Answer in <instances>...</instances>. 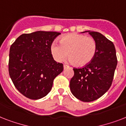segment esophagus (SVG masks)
Segmentation results:
<instances>
[{
	"label": "esophagus",
	"instance_id": "obj_1",
	"mask_svg": "<svg viewBox=\"0 0 126 126\" xmlns=\"http://www.w3.org/2000/svg\"><path fill=\"white\" fill-rule=\"evenodd\" d=\"M69 66H68V65H63V68H64V69H67V68H69Z\"/></svg>",
	"mask_w": 126,
	"mask_h": 126
}]
</instances>
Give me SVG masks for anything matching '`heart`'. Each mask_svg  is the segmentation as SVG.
Returning a JSON list of instances; mask_svg holds the SVG:
<instances>
[{
    "instance_id": "b5f03b06",
    "label": "heart",
    "mask_w": 126,
    "mask_h": 126,
    "mask_svg": "<svg viewBox=\"0 0 126 126\" xmlns=\"http://www.w3.org/2000/svg\"><path fill=\"white\" fill-rule=\"evenodd\" d=\"M97 44L92 37L78 33H71L63 36L59 44L53 42L51 51L57 61H63L69 56V61L78 67L88 65L97 52Z\"/></svg>"
}]
</instances>
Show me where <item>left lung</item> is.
Returning a JSON list of instances; mask_svg holds the SVG:
<instances>
[{
    "instance_id": "8db88e82",
    "label": "left lung",
    "mask_w": 126,
    "mask_h": 126,
    "mask_svg": "<svg viewBox=\"0 0 126 126\" xmlns=\"http://www.w3.org/2000/svg\"><path fill=\"white\" fill-rule=\"evenodd\" d=\"M89 32L96 40L97 49L89 64L73 68L75 74L70 81V89L78 99L90 102L101 97L111 86L118 61L113 42L99 32Z\"/></svg>"
}]
</instances>
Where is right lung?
Returning <instances> with one entry per match:
<instances>
[{
	"label": "right lung",
	"mask_w": 126,
	"mask_h": 126,
	"mask_svg": "<svg viewBox=\"0 0 126 126\" xmlns=\"http://www.w3.org/2000/svg\"><path fill=\"white\" fill-rule=\"evenodd\" d=\"M60 32L36 31L23 34L11 45L8 71L13 84L31 99L44 97L51 90L53 80L63 65L53 60L51 46Z\"/></svg>",
	"instance_id": "obj_1"
}]
</instances>
